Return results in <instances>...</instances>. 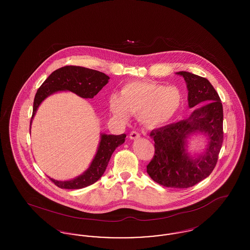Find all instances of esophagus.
Returning <instances> with one entry per match:
<instances>
[{"label":"esophagus","mask_w":250,"mask_h":250,"mask_svg":"<svg viewBox=\"0 0 250 250\" xmlns=\"http://www.w3.org/2000/svg\"><path fill=\"white\" fill-rule=\"evenodd\" d=\"M140 137H141V135H140L137 131H132V132H130V134H129L130 140H137V139H139Z\"/></svg>","instance_id":"34e87169"}]
</instances>
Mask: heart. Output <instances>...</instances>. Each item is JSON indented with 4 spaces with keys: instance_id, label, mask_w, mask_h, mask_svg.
Masks as SVG:
<instances>
[{
    "instance_id": "b5f03b06",
    "label": "heart",
    "mask_w": 250,
    "mask_h": 250,
    "mask_svg": "<svg viewBox=\"0 0 250 250\" xmlns=\"http://www.w3.org/2000/svg\"><path fill=\"white\" fill-rule=\"evenodd\" d=\"M182 101V95L175 87L136 81L124 85L121 95H110L109 107L118 119L125 121L132 113L138 115L143 125L156 127L166 125L177 115Z\"/></svg>"
}]
</instances>
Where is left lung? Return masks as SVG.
<instances>
[{"instance_id":"8db88e82","label":"left lung","mask_w":250,"mask_h":250,"mask_svg":"<svg viewBox=\"0 0 250 250\" xmlns=\"http://www.w3.org/2000/svg\"><path fill=\"white\" fill-rule=\"evenodd\" d=\"M184 78L188 91V106L196 107L186 120L154 129L155 155L147 173L157 184L173 188H188L208 177L217 162L223 143V107L210 82L190 72L176 73ZM201 133L207 148L202 154L188 152L187 140Z\"/></svg>"}]
</instances>
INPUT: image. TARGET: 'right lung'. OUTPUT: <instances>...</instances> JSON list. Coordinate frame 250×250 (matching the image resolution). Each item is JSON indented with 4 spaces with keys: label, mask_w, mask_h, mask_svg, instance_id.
Masks as SVG:
<instances>
[{
    "label": "right lung",
    "mask_w": 250,
    "mask_h": 250,
    "mask_svg": "<svg viewBox=\"0 0 250 250\" xmlns=\"http://www.w3.org/2000/svg\"><path fill=\"white\" fill-rule=\"evenodd\" d=\"M108 80L109 77L102 72L82 66L67 65L52 72L36 92L31 125L37 108L49 95L69 91L83 98H93L108 83ZM125 134L116 136L101 133L95 157L83 173L67 181L50 180L58 188L64 189H81L93 185L103 175L111 155L118 146L125 143Z\"/></svg>",
    "instance_id": "1"
}]
</instances>
